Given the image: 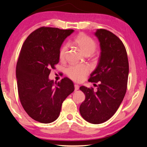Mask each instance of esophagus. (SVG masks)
<instances>
[{
  "mask_svg": "<svg viewBox=\"0 0 147 147\" xmlns=\"http://www.w3.org/2000/svg\"><path fill=\"white\" fill-rule=\"evenodd\" d=\"M79 89V86L77 85V84H74V90L77 91Z\"/></svg>",
  "mask_w": 147,
  "mask_h": 147,
  "instance_id": "1",
  "label": "esophagus"
}]
</instances>
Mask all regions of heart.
Returning <instances> with one entry per match:
<instances>
[{
    "mask_svg": "<svg viewBox=\"0 0 147 147\" xmlns=\"http://www.w3.org/2000/svg\"><path fill=\"white\" fill-rule=\"evenodd\" d=\"M74 43L78 46L85 55H91L95 51L96 45L93 39L84 34H80L74 39ZM68 49V45L65 44L59 50V57L63 59ZM89 69L88 66L84 65H71L66 69V74L74 81H82L89 73Z\"/></svg>",
    "mask_w": 147,
    "mask_h": 147,
    "instance_id": "b5f03b06",
    "label": "heart"
}]
</instances>
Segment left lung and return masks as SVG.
Masks as SVG:
<instances>
[{
    "label": "left lung",
    "instance_id": "1",
    "mask_svg": "<svg viewBox=\"0 0 147 147\" xmlns=\"http://www.w3.org/2000/svg\"><path fill=\"white\" fill-rule=\"evenodd\" d=\"M94 35L100 42V55L89 82L97 83V91L81 86L86 98L80 113L86 121L100 124L110 119L123 101L127 88L129 65L124 44L117 36L105 29Z\"/></svg>",
    "mask_w": 147,
    "mask_h": 147
}]
</instances>
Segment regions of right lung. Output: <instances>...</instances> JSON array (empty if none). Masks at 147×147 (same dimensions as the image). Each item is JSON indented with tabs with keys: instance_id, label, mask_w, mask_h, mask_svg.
Wrapping results in <instances>:
<instances>
[{
	"instance_id": "1",
	"label": "right lung",
	"mask_w": 147,
	"mask_h": 147,
	"mask_svg": "<svg viewBox=\"0 0 147 147\" xmlns=\"http://www.w3.org/2000/svg\"><path fill=\"white\" fill-rule=\"evenodd\" d=\"M74 30L41 27L29 35L22 46L16 67L21 103L28 115L41 123H51L59 115L63 102L74 90L64 78L56 83L49 76L58 63L65 39Z\"/></svg>"
}]
</instances>
